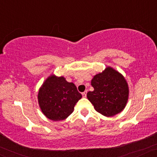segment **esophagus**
<instances>
[{
  "label": "esophagus",
  "mask_w": 157,
  "mask_h": 157,
  "mask_svg": "<svg viewBox=\"0 0 157 157\" xmlns=\"http://www.w3.org/2000/svg\"><path fill=\"white\" fill-rule=\"evenodd\" d=\"M86 94H87V91H85L84 92L82 93V97H86Z\"/></svg>",
  "instance_id": "1"
}]
</instances>
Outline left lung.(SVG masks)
I'll return each mask as SVG.
<instances>
[{
    "label": "left lung",
    "mask_w": 157,
    "mask_h": 157,
    "mask_svg": "<svg viewBox=\"0 0 157 157\" xmlns=\"http://www.w3.org/2000/svg\"><path fill=\"white\" fill-rule=\"evenodd\" d=\"M93 91L87 97L97 112L105 117L114 116L124 109L128 97V87L122 75L108 67L91 80Z\"/></svg>",
    "instance_id": "obj_1"
}]
</instances>
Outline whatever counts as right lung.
I'll return each instance as SVG.
<instances>
[{"label": "right lung", "instance_id": "right-lung-1", "mask_svg": "<svg viewBox=\"0 0 157 157\" xmlns=\"http://www.w3.org/2000/svg\"><path fill=\"white\" fill-rule=\"evenodd\" d=\"M81 97L73 82H67L63 77L51 76L39 90L38 102L46 117L59 121L73 112L75 104Z\"/></svg>", "mask_w": 157, "mask_h": 157}]
</instances>
